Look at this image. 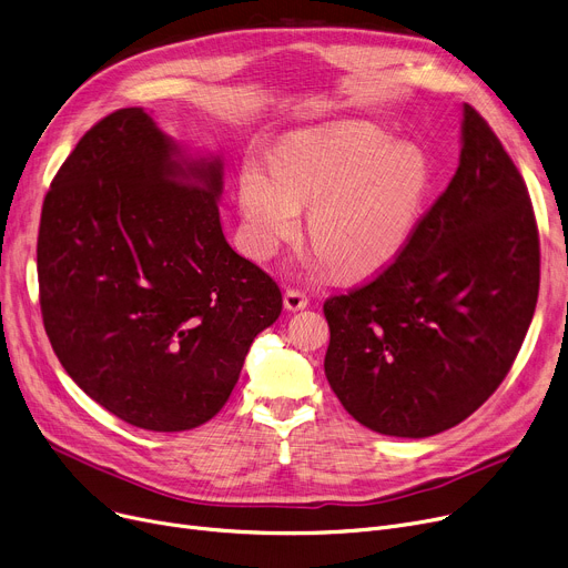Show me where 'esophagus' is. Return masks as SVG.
Here are the masks:
<instances>
[{"instance_id": "34e87169", "label": "esophagus", "mask_w": 568, "mask_h": 568, "mask_svg": "<svg viewBox=\"0 0 568 568\" xmlns=\"http://www.w3.org/2000/svg\"><path fill=\"white\" fill-rule=\"evenodd\" d=\"M283 304L287 311H302L308 306V296L306 292L302 290H294V287H287L285 290V296H283Z\"/></svg>"}]
</instances>
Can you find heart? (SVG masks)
<instances>
[{
	"instance_id": "obj_1",
	"label": "heart",
	"mask_w": 568,
	"mask_h": 568,
	"mask_svg": "<svg viewBox=\"0 0 568 568\" xmlns=\"http://www.w3.org/2000/svg\"><path fill=\"white\" fill-rule=\"evenodd\" d=\"M433 186L428 154L394 142L371 124H341L285 142L274 170L246 163L239 176L244 248L268 260L300 234L302 206H311L315 239L302 257L308 272L338 264L362 276L389 264L409 242Z\"/></svg>"
}]
</instances>
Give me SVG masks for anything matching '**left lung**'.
<instances>
[{"mask_svg": "<svg viewBox=\"0 0 568 568\" xmlns=\"http://www.w3.org/2000/svg\"><path fill=\"white\" fill-rule=\"evenodd\" d=\"M539 278V227L525 179L465 103L449 186L392 264L324 302L326 379L375 433L430 437L454 428L511 371Z\"/></svg>", "mask_w": 568, "mask_h": 568, "instance_id": "left-lung-1", "label": "left lung"}]
</instances>
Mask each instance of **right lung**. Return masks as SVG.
Masks as SVG:
<instances>
[{"instance_id":"right-lung-1","label":"right lung","mask_w":568,"mask_h":568,"mask_svg":"<svg viewBox=\"0 0 568 568\" xmlns=\"http://www.w3.org/2000/svg\"><path fill=\"white\" fill-rule=\"evenodd\" d=\"M221 186L219 159H179L152 116L122 108L80 138L45 193V334L80 389L131 426L206 424L283 311L276 281L225 242Z\"/></svg>"}]
</instances>
